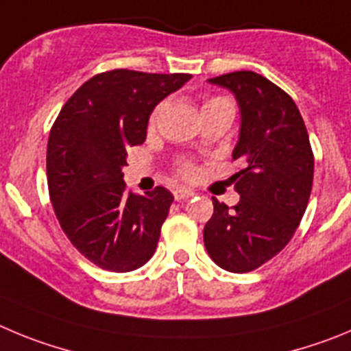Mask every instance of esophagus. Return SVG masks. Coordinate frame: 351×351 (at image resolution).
<instances>
[{
  "mask_svg": "<svg viewBox=\"0 0 351 351\" xmlns=\"http://www.w3.org/2000/svg\"><path fill=\"white\" fill-rule=\"evenodd\" d=\"M173 195H175L176 201H182V199H189L194 195V192L191 191V189H185V187H176L175 191H173Z\"/></svg>",
  "mask_w": 351,
  "mask_h": 351,
  "instance_id": "1",
  "label": "esophagus"
}]
</instances>
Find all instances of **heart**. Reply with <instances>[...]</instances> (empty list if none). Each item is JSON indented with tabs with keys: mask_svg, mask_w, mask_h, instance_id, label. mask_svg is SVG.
Returning <instances> with one entry per match:
<instances>
[{
	"mask_svg": "<svg viewBox=\"0 0 351 351\" xmlns=\"http://www.w3.org/2000/svg\"><path fill=\"white\" fill-rule=\"evenodd\" d=\"M217 101H222V99H219V97H217V99H210V101H206V105L217 103ZM206 105H204V106H206ZM154 121H156V113H154L152 119H150V122H152V124H154ZM180 173H182L183 176H192V175H194V166H192V164H189V162H183L182 166H180Z\"/></svg>",
	"mask_w": 351,
	"mask_h": 351,
	"instance_id": "obj_1",
	"label": "heart"
}]
</instances>
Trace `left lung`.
<instances>
[{
    "mask_svg": "<svg viewBox=\"0 0 351 351\" xmlns=\"http://www.w3.org/2000/svg\"><path fill=\"white\" fill-rule=\"evenodd\" d=\"M234 94L241 115L232 159L245 169L230 176L239 203L213 197L204 246L217 266L248 273L282 252L304 215L313 185V152L292 97L254 71L210 78Z\"/></svg>",
    "mask_w": 351,
    "mask_h": 351,
    "instance_id": "left-lung-1",
    "label": "left lung"
}]
</instances>
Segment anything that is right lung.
<instances>
[{
  "mask_svg": "<svg viewBox=\"0 0 351 351\" xmlns=\"http://www.w3.org/2000/svg\"><path fill=\"white\" fill-rule=\"evenodd\" d=\"M192 75L113 69L85 82L62 106L47 145L50 201L64 234L84 257L113 273L147 264L173 194L134 195L122 168L128 148L147 138L154 108Z\"/></svg>",
  "mask_w": 351,
  "mask_h": 351,
  "instance_id": "1",
  "label": "right lung"
}]
</instances>
